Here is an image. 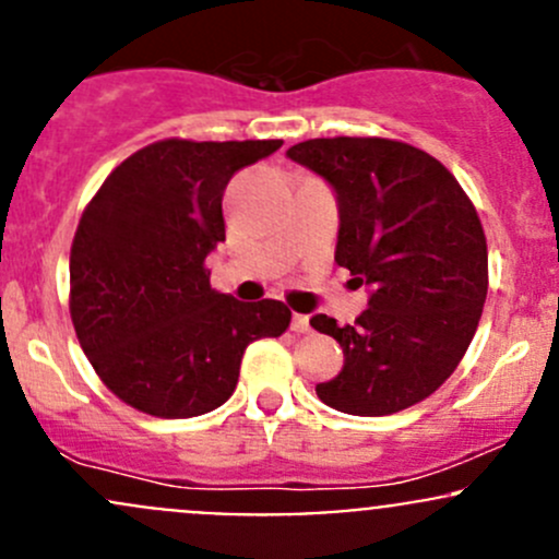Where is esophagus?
I'll return each mask as SVG.
<instances>
[{
	"mask_svg": "<svg viewBox=\"0 0 559 559\" xmlns=\"http://www.w3.org/2000/svg\"><path fill=\"white\" fill-rule=\"evenodd\" d=\"M292 330L306 335V332H311V319H308L306 313H295V319H292Z\"/></svg>",
	"mask_w": 559,
	"mask_h": 559,
	"instance_id": "obj_1",
	"label": "esophagus"
}]
</instances>
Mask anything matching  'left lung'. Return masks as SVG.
Masks as SVG:
<instances>
[{
  "instance_id": "8db88e82",
  "label": "left lung",
  "mask_w": 559,
  "mask_h": 559,
  "mask_svg": "<svg viewBox=\"0 0 559 559\" xmlns=\"http://www.w3.org/2000/svg\"><path fill=\"white\" fill-rule=\"evenodd\" d=\"M335 191V262L368 286L354 324L324 313L343 370L316 384L330 408L386 416L430 397L465 357L487 300L481 222L436 156L386 138H316L286 151Z\"/></svg>"
}]
</instances>
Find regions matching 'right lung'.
Instances as JSON below:
<instances>
[{"label": "right lung", "instance_id": "1", "mask_svg": "<svg viewBox=\"0 0 559 559\" xmlns=\"http://www.w3.org/2000/svg\"><path fill=\"white\" fill-rule=\"evenodd\" d=\"M284 140H159L116 167L83 211L70 253V316L116 397L189 419L233 397L248 343L284 335L278 300L211 289L205 259L224 235L229 178Z\"/></svg>", "mask_w": 559, "mask_h": 559}]
</instances>
